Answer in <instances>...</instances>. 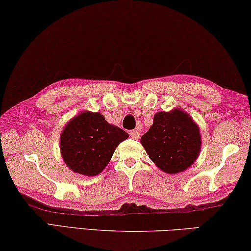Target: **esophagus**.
Segmentation results:
<instances>
[{"label": "esophagus", "instance_id": "esophagus-1", "mask_svg": "<svg viewBox=\"0 0 251 251\" xmlns=\"http://www.w3.org/2000/svg\"><path fill=\"white\" fill-rule=\"evenodd\" d=\"M129 135H130V137L134 138V139H138L140 137L139 131H137V130H131L130 133H129Z\"/></svg>", "mask_w": 251, "mask_h": 251}]
</instances>
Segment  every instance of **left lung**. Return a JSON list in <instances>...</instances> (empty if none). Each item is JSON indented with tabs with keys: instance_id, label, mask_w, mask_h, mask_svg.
I'll list each match as a JSON object with an SVG mask.
<instances>
[{
	"instance_id": "obj_1",
	"label": "left lung",
	"mask_w": 251,
	"mask_h": 251,
	"mask_svg": "<svg viewBox=\"0 0 251 251\" xmlns=\"http://www.w3.org/2000/svg\"><path fill=\"white\" fill-rule=\"evenodd\" d=\"M140 141L154 165L170 175L192 166L202 143L197 123L180 108L156 113L152 126Z\"/></svg>"
}]
</instances>
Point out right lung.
Here are the masks:
<instances>
[{"instance_id":"add662e5","label":"right lung","mask_w":251,"mask_h":251,"mask_svg":"<svg viewBox=\"0 0 251 251\" xmlns=\"http://www.w3.org/2000/svg\"><path fill=\"white\" fill-rule=\"evenodd\" d=\"M128 134L108 124L101 113L82 112L67 123L60 136L63 161L75 173L92 176L101 173L120 143Z\"/></svg>"}]
</instances>
